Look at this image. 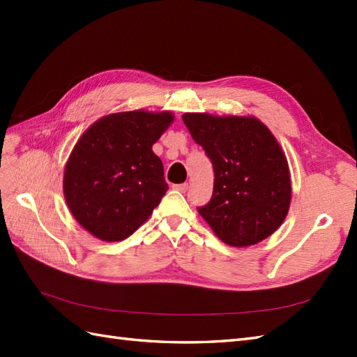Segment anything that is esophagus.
Returning <instances> with one entry per match:
<instances>
[{"label":"esophagus","instance_id":"34e87169","mask_svg":"<svg viewBox=\"0 0 357 357\" xmlns=\"http://www.w3.org/2000/svg\"><path fill=\"white\" fill-rule=\"evenodd\" d=\"M173 188H174V190H178V192L185 193L188 190V184H176V185H173Z\"/></svg>","mask_w":357,"mask_h":357}]
</instances>
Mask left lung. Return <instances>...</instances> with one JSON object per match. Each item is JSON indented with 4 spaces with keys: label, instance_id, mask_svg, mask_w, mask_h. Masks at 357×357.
Here are the masks:
<instances>
[{
    "label": "left lung",
    "instance_id": "obj_1",
    "mask_svg": "<svg viewBox=\"0 0 357 357\" xmlns=\"http://www.w3.org/2000/svg\"><path fill=\"white\" fill-rule=\"evenodd\" d=\"M183 121L215 170L213 196L199 215L227 245L267 239L291 202L290 169L275 135L255 116L184 113Z\"/></svg>",
    "mask_w": 357,
    "mask_h": 357
}]
</instances>
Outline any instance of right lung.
<instances>
[{
  "instance_id": "obj_1",
  "label": "right lung",
  "mask_w": 357,
  "mask_h": 357,
  "mask_svg": "<svg viewBox=\"0 0 357 357\" xmlns=\"http://www.w3.org/2000/svg\"><path fill=\"white\" fill-rule=\"evenodd\" d=\"M173 121L169 110L118 112L81 135L67 159L63 190L82 229L118 242L147 221L169 190L151 147Z\"/></svg>"
}]
</instances>
